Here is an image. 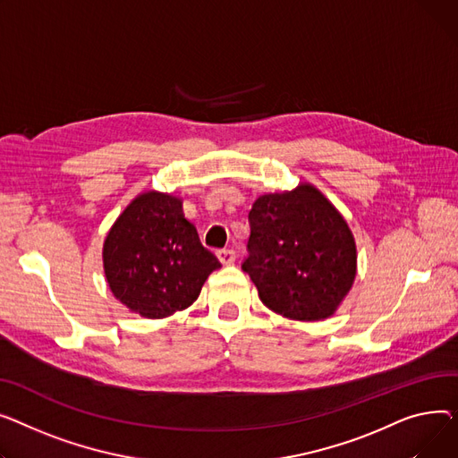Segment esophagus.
<instances>
[{"mask_svg": "<svg viewBox=\"0 0 458 458\" xmlns=\"http://www.w3.org/2000/svg\"><path fill=\"white\" fill-rule=\"evenodd\" d=\"M218 259H220V262L224 266H229V264H233L236 260V253L233 250H220L218 251Z\"/></svg>", "mask_w": 458, "mask_h": 458, "instance_id": "obj_1", "label": "esophagus"}]
</instances>
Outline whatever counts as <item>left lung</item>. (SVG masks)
I'll return each mask as SVG.
<instances>
[{
	"label": "left lung",
	"instance_id": "8db88e82",
	"mask_svg": "<svg viewBox=\"0 0 458 458\" xmlns=\"http://www.w3.org/2000/svg\"><path fill=\"white\" fill-rule=\"evenodd\" d=\"M242 264L274 312L300 321L335 314L357 276V246L336 207L316 186L264 194L250 210Z\"/></svg>",
	"mask_w": 458,
	"mask_h": 458
}]
</instances>
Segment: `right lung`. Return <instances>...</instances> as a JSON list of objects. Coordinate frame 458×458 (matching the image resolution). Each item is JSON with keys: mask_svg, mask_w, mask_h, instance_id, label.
<instances>
[{"mask_svg": "<svg viewBox=\"0 0 458 458\" xmlns=\"http://www.w3.org/2000/svg\"><path fill=\"white\" fill-rule=\"evenodd\" d=\"M220 266L184 218L182 201L155 191L125 207L103 244V270L114 298L149 319L191 307Z\"/></svg>", "mask_w": 458, "mask_h": 458, "instance_id": "add662e5", "label": "right lung"}]
</instances>
